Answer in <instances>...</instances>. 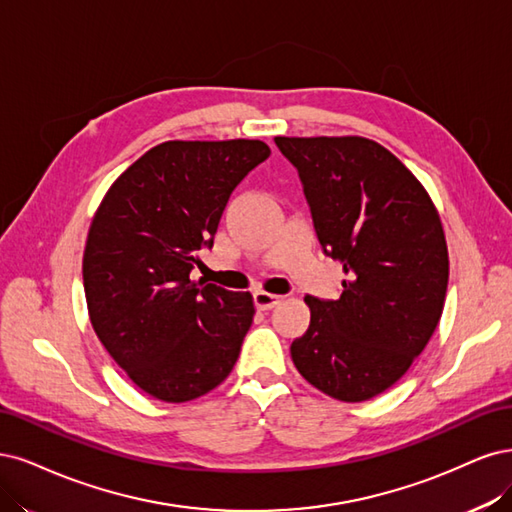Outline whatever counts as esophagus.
<instances>
[{
	"label": "esophagus",
	"instance_id": "34e87169",
	"mask_svg": "<svg viewBox=\"0 0 512 512\" xmlns=\"http://www.w3.org/2000/svg\"><path fill=\"white\" fill-rule=\"evenodd\" d=\"M255 306L259 308V310H270V308H274L276 304H280V295H274V293H268V291H255Z\"/></svg>",
	"mask_w": 512,
	"mask_h": 512
}]
</instances>
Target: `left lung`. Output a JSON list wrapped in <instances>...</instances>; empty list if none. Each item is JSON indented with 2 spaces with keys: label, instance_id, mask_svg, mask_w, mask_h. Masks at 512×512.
<instances>
[{
  "label": "left lung",
  "instance_id": "obj_1",
  "mask_svg": "<svg viewBox=\"0 0 512 512\" xmlns=\"http://www.w3.org/2000/svg\"><path fill=\"white\" fill-rule=\"evenodd\" d=\"M300 172L342 295H306L310 325L291 344L306 381L340 402L395 385L430 342L449 285V249L430 193L385 146L361 136H276Z\"/></svg>",
  "mask_w": 512,
  "mask_h": 512
}]
</instances>
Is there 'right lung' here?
I'll return each mask as SVG.
<instances>
[{"label":"right lung","instance_id":"obj_1","mask_svg":"<svg viewBox=\"0 0 512 512\" xmlns=\"http://www.w3.org/2000/svg\"><path fill=\"white\" fill-rule=\"evenodd\" d=\"M270 157L261 140H168L114 180L82 255L89 319L144 393L202 398L234 370L253 323L249 291L189 278L212 246L229 195Z\"/></svg>","mask_w":512,"mask_h":512}]
</instances>
